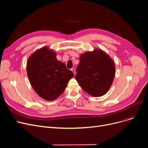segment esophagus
Listing matches in <instances>:
<instances>
[{
	"instance_id": "1",
	"label": "esophagus",
	"mask_w": 148,
	"mask_h": 148,
	"mask_svg": "<svg viewBox=\"0 0 148 148\" xmlns=\"http://www.w3.org/2000/svg\"><path fill=\"white\" fill-rule=\"evenodd\" d=\"M71 70L72 71V72L74 74V75L75 74V69H74V68H72L71 69Z\"/></svg>"
}]
</instances>
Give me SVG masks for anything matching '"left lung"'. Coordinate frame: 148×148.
<instances>
[{
    "instance_id": "left-lung-1",
    "label": "left lung",
    "mask_w": 148,
    "mask_h": 148,
    "mask_svg": "<svg viewBox=\"0 0 148 148\" xmlns=\"http://www.w3.org/2000/svg\"><path fill=\"white\" fill-rule=\"evenodd\" d=\"M115 71L114 63L110 57L102 50L94 49L80 56L75 78L85 92L100 97L110 89Z\"/></svg>"
}]
</instances>
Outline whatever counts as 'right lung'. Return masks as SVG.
Segmentation results:
<instances>
[{
  "label": "right lung",
  "mask_w": 148,
  "mask_h": 148,
  "mask_svg": "<svg viewBox=\"0 0 148 148\" xmlns=\"http://www.w3.org/2000/svg\"><path fill=\"white\" fill-rule=\"evenodd\" d=\"M27 74L31 85L42 99L54 100L63 92L74 76L65 64L56 58V53L48 47L37 50L27 62Z\"/></svg>",
  "instance_id": "1"
}]
</instances>
